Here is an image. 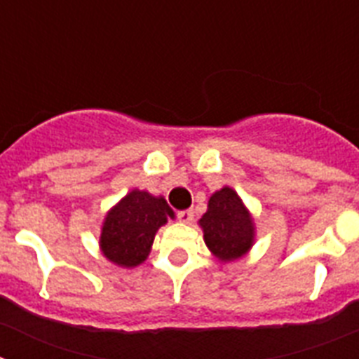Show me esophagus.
I'll return each mask as SVG.
<instances>
[{
	"label": "esophagus",
	"instance_id": "obj_1",
	"mask_svg": "<svg viewBox=\"0 0 359 359\" xmlns=\"http://www.w3.org/2000/svg\"><path fill=\"white\" fill-rule=\"evenodd\" d=\"M177 219H180L182 223L190 224V223H192V221H194V212H192V210H182V212H177Z\"/></svg>",
	"mask_w": 359,
	"mask_h": 359
}]
</instances>
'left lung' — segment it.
I'll return each mask as SVG.
<instances>
[{
	"instance_id": "1",
	"label": "left lung",
	"mask_w": 359,
	"mask_h": 359,
	"mask_svg": "<svg viewBox=\"0 0 359 359\" xmlns=\"http://www.w3.org/2000/svg\"><path fill=\"white\" fill-rule=\"evenodd\" d=\"M203 239L219 262H233L252 250L255 221L241 196L231 187L215 190L207 212L199 219Z\"/></svg>"
}]
</instances>
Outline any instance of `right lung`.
Returning <instances> with one entry per match:
<instances>
[{
	"instance_id": "1",
	"label": "right lung",
	"mask_w": 359,
	"mask_h": 359,
	"mask_svg": "<svg viewBox=\"0 0 359 359\" xmlns=\"http://www.w3.org/2000/svg\"><path fill=\"white\" fill-rule=\"evenodd\" d=\"M176 217L163 196L133 189L104 215L100 252L120 268H136L147 261L156 231Z\"/></svg>"
}]
</instances>
